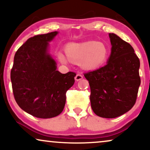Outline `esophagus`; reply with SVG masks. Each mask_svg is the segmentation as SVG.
I'll return each instance as SVG.
<instances>
[{
	"mask_svg": "<svg viewBox=\"0 0 150 150\" xmlns=\"http://www.w3.org/2000/svg\"><path fill=\"white\" fill-rule=\"evenodd\" d=\"M83 76L81 74H77L75 76V79H76V81H80V80L83 79Z\"/></svg>",
	"mask_w": 150,
	"mask_h": 150,
	"instance_id": "esophagus-1",
	"label": "esophagus"
}]
</instances>
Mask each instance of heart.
Segmentation results:
<instances>
[{"instance_id":"heart-1","label":"heart","mask_w":150,"mask_h":150,"mask_svg":"<svg viewBox=\"0 0 150 150\" xmlns=\"http://www.w3.org/2000/svg\"><path fill=\"white\" fill-rule=\"evenodd\" d=\"M67 56L74 63H81L84 68L91 69L99 67L106 62L108 50L104 43L86 42L69 44L65 48ZM58 57L62 63H67L68 59L62 52H59Z\"/></svg>"}]
</instances>
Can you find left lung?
Listing matches in <instances>:
<instances>
[{"label": "left lung", "instance_id": "1", "mask_svg": "<svg viewBox=\"0 0 150 150\" xmlns=\"http://www.w3.org/2000/svg\"><path fill=\"white\" fill-rule=\"evenodd\" d=\"M111 54L107 64L84 74L89 81L93 111L103 118H115L126 113L136 102L140 61L132 46L114 33H109Z\"/></svg>", "mask_w": 150, "mask_h": 150}]
</instances>
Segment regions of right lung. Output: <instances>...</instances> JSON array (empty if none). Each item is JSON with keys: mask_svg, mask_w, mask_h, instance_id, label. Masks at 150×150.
I'll return each mask as SVG.
<instances>
[{"mask_svg": "<svg viewBox=\"0 0 150 150\" xmlns=\"http://www.w3.org/2000/svg\"><path fill=\"white\" fill-rule=\"evenodd\" d=\"M57 31L37 35L22 44L14 56L11 70L12 89L22 110L38 118H52L64 108L66 92L76 74H61L47 52L48 42Z\"/></svg>", "mask_w": 150, "mask_h": 150, "instance_id": "add662e5", "label": "right lung"}]
</instances>
